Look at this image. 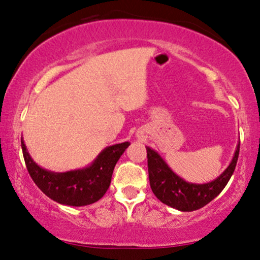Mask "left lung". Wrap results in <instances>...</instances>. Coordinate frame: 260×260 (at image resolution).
<instances>
[{
    "instance_id": "1",
    "label": "left lung",
    "mask_w": 260,
    "mask_h": 260,
    "mask_svg": "<svg viewBox=\"0 0 260 260\" xmlns=\"http://www.w3.org/2000/svg\"><path fill=\"white\" fill-rule=\"evenodd\" d=\"M146 152L150 186L156 198L178 211L191 212L202 208L217 198L230 180L239 158L240 143L226 170L217 179L206 184L187 183L168 167L155 150L146 148Z\"/></svg>"
}]
</instances>
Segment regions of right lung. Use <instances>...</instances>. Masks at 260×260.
I'll return each mask as SVG.
<instances>
[{
    "mask_svg": "<svg viewBox=\"0 0 260 260\" xmlns=\"http://www.w3.org/2000/svg\"><path fill=\"white\" fill-rule=\"evenodd\" d=\"M128 146V142L108 146L88 167L58 173L40 167L21 139L25 165L39 189L53 201L75 207L94 203L104 196L110 186L115 165Z\"/></svg>",
    "mask_w": 260,
    "mask_h": 260,
    "instance_id": "obj_1",
    "label": "right lung"
}]
</instances>
